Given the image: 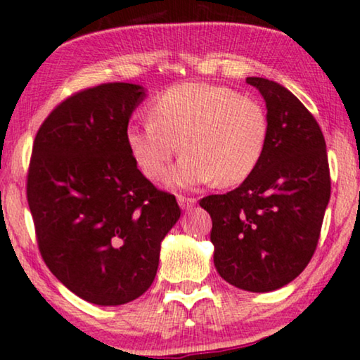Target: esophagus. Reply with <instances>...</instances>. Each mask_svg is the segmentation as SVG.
<instances>
[{
  "instance_id": "34e87169",
  "label": "esophagus",
  "mask_w": 360,
  "mask_h": 360,
  "mask_svg": "<svg viewBox=\"0 0 360 360\" xmlns=\"http://www.w3.org/2000/svg\"><path fill=\"white\" fill-rule=\"evenodd\" d=\"M179 205L184 208V210H192V208L197 205V198L190 197H179Z\"/></svg>"
}]
</instances>
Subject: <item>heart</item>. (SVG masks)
I'll return each mask as SVG.
<instances>
[{
	"label": "heart",
	"mask_w": 360,
	"mask_h": 360,
	"mask_svg": "<svg viewBox=\"0 0 360 360\" xmlns=\"http://www.w3.org/2000/svg\"><path fill=\"white\" fill-rule=\"evenodd\" d=\"M148 120L128 128V150L148 179L162 180L180 145L185 155L168 176L173 188L242 184L267 146L262 105L224 86L181 83L168 88L150 103Z\"/></svg>",
	"instance_id": "heart-1"
}]
</instances>
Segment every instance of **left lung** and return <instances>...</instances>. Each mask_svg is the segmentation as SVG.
I'll use <instances>...</instances> for the list:
<instances>
[{"label": "left lung", "instance_id": "1", "mask_svg": "<svg viewBox=\"0 0 360 360\" xmlns=\"http://www.w3.org/2000/svg\"><path fill=\"white\" fill-rule=\"evenodd\" d=\"M267 106L264 157L238 188L208 195L210 240L220 277L248 292H272L302 274L316 252L330 175L326 140L295 95L267 78L248 77Z\"/></svg>", "mask_w": 360, "mask_h": 360}]
</instances>
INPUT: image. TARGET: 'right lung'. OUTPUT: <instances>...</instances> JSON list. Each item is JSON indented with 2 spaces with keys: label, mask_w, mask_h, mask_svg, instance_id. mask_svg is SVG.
<instances>
[{
  "label": "right lung",
  "mask_w": 360,
  "mask_h": 360,
  "mask_svg": "<svg viewBox=\"0 0 360 360\" xmlns=\"http://www.w3.org/2000/svg\"><path fill=\"white\" fill-rule=\"evenodd\" d=\"M146 90L106 83L66 98L39 127L28 170L38 247L66 288L96 305L148 290L160 247L180 219L175 197L139 170L127 145Z\"/></svg>",
  "instance_id": "1"
}]
</instances>
